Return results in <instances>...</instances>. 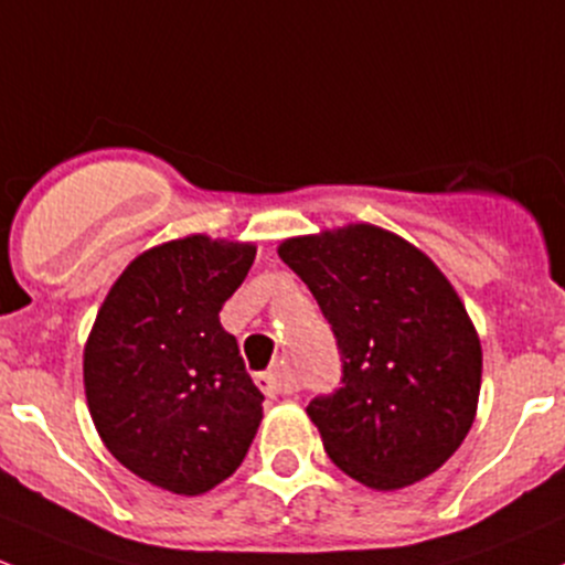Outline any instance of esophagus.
Listing matches in <instances>:
<instances>
[{
	"instance_id": "obj_1",
	"label": "esophagus",
	"mask_w": 565,
	"mask_h": 565,
	"mask_svg": "<svg viewBox=\"0 0 565 565\" xmlns=\"http://www.w3.org/2000/svg\"><path fill=\"white\" fill-rule=\"evenodd\" d=\"M257 387L265 392L267 397H278V395H292L295 384L289 382L287 373L281 367H270V371L259 373L257 376Z\"/></svg>"
}]
</instances>
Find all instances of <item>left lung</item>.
<instances>
[{"label": "left lung", "instance_id": "8db88e82", "mask_svg": "<svg viewBox=\"0 0 565 565\" xmlns=\"http://www.w3.org/2000/svg\"><path fill=\"white\" fill-rule=\"evenodd\" d=\"M278 257L306 281L341 352V387L308 403L330 460L373 490L430 477L477 417L482 347L427 254L373 224L289 237Z\"/></svg>", "mask_w": 565, "mask_h": 565}]
</instances>
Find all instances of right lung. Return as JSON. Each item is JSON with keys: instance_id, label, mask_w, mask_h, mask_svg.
Here are the masks:
<instances>
[{"instance_id": "obj_1", "label": "right lung", "mask_w": 565, "mask_h": 565, "mask_svg": "<svg viewBox=\"0 0 565 565\" xmlns=\"http://www.w3.org/2000/svg\"><path fill=\"white\" fill-rule=\"evenodd\" d=\"M252 243L189 235L127 265L83 349L94 427L146 482L203 495L233 477L263 423V392L218 322Z\"/></svg>"}]
</instances>
